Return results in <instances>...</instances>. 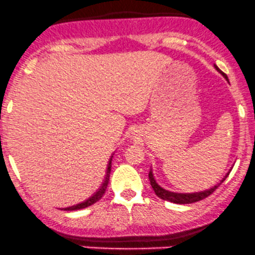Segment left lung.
Wrapping results in <instances>:
<instances>
[{
	"instance_id": "1",
	"label": "left lung",
	"mask_w": 255,
	"mask_h": 255,
	"mask_svg": "<svg viewBox=\"0 0 255 255\" xmlns=\"http://www.w3.org/2000/svg\"><path fill=\"white\" fill-rule=\"evenodd\" d=\"M214 68L216 70H218L219 73L221 74V75L224 76V78L227 80V76L221 72L220 69H219L216 65H214ZM229 81V80H227ZM230 172H227L226 176L223 177V180H221L220 182H218L216 185L213 186V187L210 188H207V190L204 191H199V192H192V193H181V192H174V191H169L166 190V188L161 187V186L155 181L154 176H153V172L152 170L149 171L148 174V177H149V181H150V186H152L153 191H154V193L157 194L158 197L161 199H164V201H168V202H171V203H176V204H191V203H194V202H198V201H202V199L207 198L208 196H210L216 188L219 187V186L221 185V183L224 182V180L226 179L227 175H229Z\"/></svg>"
}]
</instances>
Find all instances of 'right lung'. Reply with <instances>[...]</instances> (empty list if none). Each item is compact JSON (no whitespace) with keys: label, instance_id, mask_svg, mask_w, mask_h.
I'll return each instance as SVG.
<instances>
[{"label":"right lung","instance_id":"add662e5","mask_svg":"<svg viewBox=\"0 0 255 255\" xmlns=\"http://www.w3.org/2000/svg\"><path fill=\"white\" fill-rule=\"evenodd\" d=\"M112 157H113V155H112ZM111 168H112V158L108 161V165H107V170L105 171V175H103V177H102V179H101L100 183H98V185L96 186L95 190L92 191V192L90 193L89 196L86 197V198H84L83 201L79 202V203H75L74 205H70V207H67V208H63L62 210L84 209V208L90 207V205L95 204L96 202L100 201V199L103 197V194H105V192H106L107 186H108L109 175H111Z\"/></svg>","mask_w":255,"mask_h":255}]
</instances>
